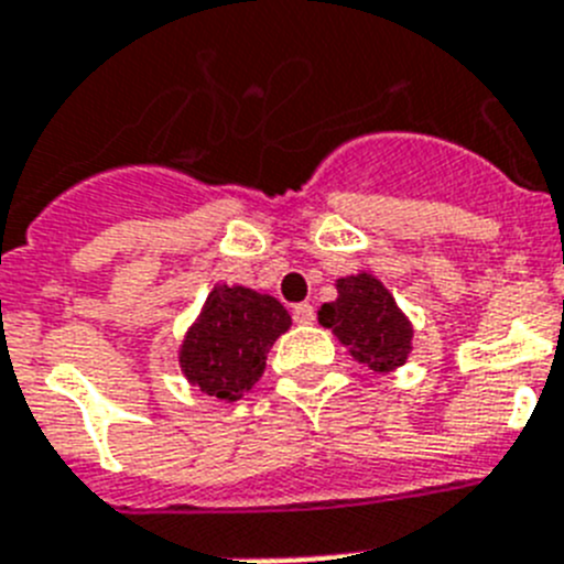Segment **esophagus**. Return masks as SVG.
Masks as SVG:
<instances>
[{"mask_svg":"<svg viewBox=\"0 0 564 564\" xmlns=\"http://www.w3.org/2000/svg\"><path fill=\"white\" fill-rule=\"evenodd\" d=\"M292 321L315 323V306H312V303H297V306H292Z\"/></svg>","mask_w":564,"mask_h":564,"instance_id":"34e87169","label":"esophagus"}]
</instances>
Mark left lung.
Returning a JSON list of instances; mask_svg holds the SVG:
<instances>
[{
	"mask_svg": "<svg viewBox=\"0 0 564 564\" xmlns=\"http://www.w3.org/2000/svg\"><path fill=\"white\" fill-rule=\"evenodd\" d=\"M317 321L349 346L357 364L371 371H391L411 351V326L383 283L371 275L337 281V301L323 303Z\"/></svg>",
	"mask_w": 564,
	"mask_h": 564,
	"instance_id": "obj_1",
	"label": "left lung"
}]
</instances>
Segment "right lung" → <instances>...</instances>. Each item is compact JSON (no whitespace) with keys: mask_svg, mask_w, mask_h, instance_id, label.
<instances>
[{"mask_svg":"<svg viewBox=\"0 0 564 564\" xmlns=\"http://www.w3.org/2000/svg\"><path fill=\"white\" fill-rule=\"evenodd\" d=\"M292 326L275 297L243 286H215L181 346L189 383L215 400H238L267 369L272 343Z\"/></svg>","mask_w":564,"mask_h":564,"instance_id":"obj_1","label":"right lung"}]
</instances>
